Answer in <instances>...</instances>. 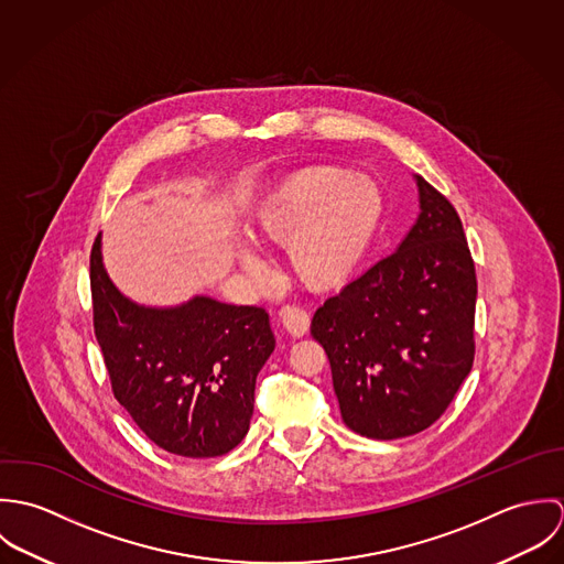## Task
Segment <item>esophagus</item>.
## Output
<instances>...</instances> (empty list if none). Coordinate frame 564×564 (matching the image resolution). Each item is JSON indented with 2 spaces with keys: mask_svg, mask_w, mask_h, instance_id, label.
Instances as JSON below:
<instances>
[{
  "mask_svg": "<svg viewBox=\"0 0 564 564\" xmlns=\"http://www.w3.org/2000/svg\"><path fill=\"white\" fill-rule=\"evenodd\" d=\"M280 322L293 336H304L311 327V315L302 306H284L280 311Z\"/></svg>",
  "mask_w": 564,
  "mask_h": 564,
  "instance_id": "34e87169",
  "label": "esophagus"
}]
</instances>
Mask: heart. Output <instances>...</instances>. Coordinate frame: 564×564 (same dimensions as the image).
Segmentation results:
<instances>
[{"mask_svg":"<svg viewBox=\"0 0 564 564\" xmlns=\"http://www.w3.org/2000/svg\"><path fill=\"white\" fill-rule=\"evenodd\" d=\"M384 215L380 188L338 169H308L289 177L251 213L253 241L289 247V262L302 284L336 289L356 271ZM237 262L256 278L267 267L251 245H237Z\"/></svg>","mask_w":564,"mask_h":564,"instance_id":"obj_1","label":"heart"}]
</instances>
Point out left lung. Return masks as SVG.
Returning <instances> with one entry per match:
<instances>
[{
	"mask_svg": "<svg viewBox=\"0 0 564 564\" xmlns=\"http://www.w3.org/2000/svg\"><path fill=\"white\" fill-rule=\"evenodd\" d=\"M400 247L325 300L311 334L345 425L391 441L430 427L471 371L476 267L454 206L421 175Z\"/></svg>",
	"mask_w": 564,
	"mask_h": 564,
	"instance_id": "1",
	"label": "left lung"
}]
</instances>
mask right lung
I'll use <instances>...</instances> for the list:
<instances>
[{"mask_svg":"<svg viewBox=\"0 0 564 564\" xmlns=\"http://www.w3.org/2000/svg\"><path fill=\"white\" fill-rule=\"evenodd\" d=\"M93 325L112 393L169 454L215 458L235 449L253 414L256 376L275 349L258 306L195 295L156 308L126 297L90 251Z\"/></svg>","mask_w":564,"mask_h":564,"instance_id":"1","label":"right lung"}]
</instances>
